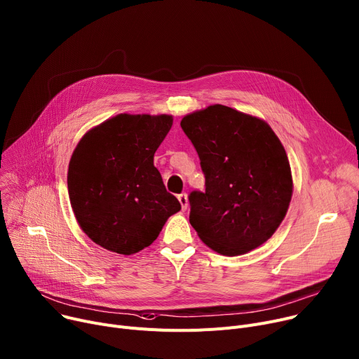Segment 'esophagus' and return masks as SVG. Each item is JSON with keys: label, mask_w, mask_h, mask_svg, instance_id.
<instances>
[{"label": "esophagus", "mask_w": 359, "mask_h": 359, "mask_svg": "<svg viewBox=\"0 0 359 359\" xmlns=\"http://www.w3.org/2000/svg\"><path fill=\"white\" fill-rule=\"evenodd\" d=\"M178 201H180V204H181L182 210L185 211V210L188 208V196L185 194V192H182V194L178 196Z\"/></svg>", "instance_id": "1"}]
</instances>
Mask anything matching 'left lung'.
Wrapping results in <instances>:
<instances>
[{
	"mask_svg": "<svg viewBox=\"0 0 359 359\" xmlns=\"http://www.w3.org/2000/svg\"><path fill=\"white\" fill-rule=\"evenodd\" d=\"M205 177L189 223L214 252L238 256L267 241L287 212L293 181L279 137L262 119L212 104L182 118Z\"/></svg>",
	"mask_w": 359,
	"mask_h": 359,
	"instance_id": "1",
	"label": "left lung"
}]
</instances>
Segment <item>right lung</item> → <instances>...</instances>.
I'll use <instances>...</instances> for the list:
<instances>
[{"instance_id": "obj_1", "label": "right lung", "mask_w": 359, "mask_h": 359, "mask_svg": "<svg viewBox=\"0 0 359 359\" xmlns=\"http://www.w3.org/2000/svg\"><path fill=\"white\" fill-rule=\"evenodd\" d=\"M171 115L121 114L81 137L69 162V198L80 229L109 252L133 255L151 245L181 210L154 167Z\"/></svg>"}]
</instances>
